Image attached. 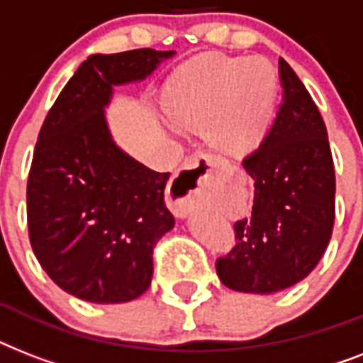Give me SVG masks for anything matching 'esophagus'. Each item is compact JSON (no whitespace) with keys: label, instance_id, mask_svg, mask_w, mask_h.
Returning a JSON list of instances; mask_svg holds the SVG:
<instances>
[{"label":"esophagus","instance_id":"1","mask_svg":"<svg viewBox=\"0 0 363 363\" xmlns=\"http://www.w3.org/2000/svg\"><path fill=\"white\" fill-rule=\"evenodd\" d=\"M198 165L216 167L218 162L207 154H194L184 162L181 169L171 177L169 184H167V205L177 216H186L198 201L201 182H199V179L196 181V184L192 182V169H196Z\"/></svg>","mask_w":363,"mask_h":363}]
</instances>
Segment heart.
Instances as JSON below:
<instances>
[{
	"instance_id": "heart-1",
	"label": "heart",
	"mask_w": 363,
	"mask_h": 363,
	"mask_svg": "<svg viewBox=\"0 0 363 363\" xmlns=\"http://www.w3.org/2000/svg\"><path fill=\"white\" fill-rule=\"evenodd\" d=\"M277 94L279 73L264 56L205 54L171 79L162 105L179 130H207L220 152L241 154L264 137Z\"/></svg>"
}]
</instances>
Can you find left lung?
<instances>
[{
    "mask_svg": "<svg viewBox=\"0 0 363 363\" xmlns=\"http://www.w3.org/2000/svg\"><path fill=\"white\" fill-rule=\"evenodd\" d=\"M282 104L242 167L254 181L252 215L233 224L235 247L216 259L224 286L275 294L303 281L332 239L335 171L326 124L303 82L279 60Z\"/></svg>",
    "mask_w": 363,
    "mask_h": 363,
    "instance_id": "1",
    "label": "left lung"
}]
</instances>
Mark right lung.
<instances>
[{
  "label": "right lung",
  "mask_w": 363,
  "mask_h": 363,
  "mask_svg": "<svg viewBox=\"0 0 363 363\" xmlns=\"http://www.w3.org/2000/svg\"><path fill=\"white\" fill-rule=\"evenodd\" d=\"M173 50L92 54L48 111L28 177V232L47 275L71 296L124 303L147 292L152 250L175 226L169 173L121 150L105 107L113 86L143 81Z\"/></svg>",
  "instance_id": "obj_1"
}]
</instances>
